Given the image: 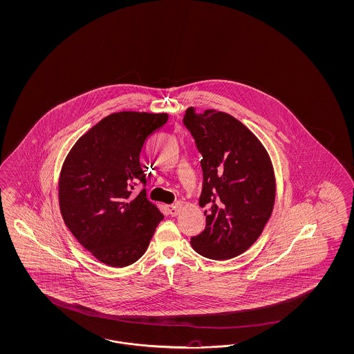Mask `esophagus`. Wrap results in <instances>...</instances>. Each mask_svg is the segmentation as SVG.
<instances>
[{
    "mask_svg": "<svg viewBox=\"0 0 354 354\" xmlns=\"http://www.w3.org/2000/svg\"><path fill=\"white\" fill-rule=\"evenodd\" d=\"M167 210H169V214L171 215V216H176V215L179 214V212H180V206L178 204L169 205Z\"/></svg>",
    "mask_w": 354,
    "mask_h": 354,
    "instance_id": "obj_1",
    "label": "esophagus"
}]
</instances>
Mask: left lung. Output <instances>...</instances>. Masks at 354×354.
<instances>
[{"instance_id": "1", "label": "left lung", "mask_w": 354, "mask_h": 354, "mask_svg": "<svg viewBox=\"0 0 354 354\" xmlns=\"http://www.w3.org/2000/svg\"><path fill=\"white\" fill-rule=\"evenodd\" d=\"M203 156L204 232L191 240L206 258L223 261L252 247L268 222L277 183L268 150L257 136L232 115L214 109L184 115Z\"/></svg>"}]
</instances>
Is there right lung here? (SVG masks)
I'll return each instance as SVG.
<instances>
[{
  "mask_svg": "<svg viewBox=\"0 0 354 354\" xmlns=\"http://www.w3.org/2000/svg\"><path fill=\"white\" fill-rule=\"evenodd\" d=\"M166 113L119 111L101 119L77 140L64 160L58 200L64 225L95 257L126 268L147 250L163 214L136 184H147L140 151Z\"/></svg>",
  "mask_w": 354,
  "mask_h": 354,
  "instance_id": "1",
  "label": "right lung"
}]
</instances>
